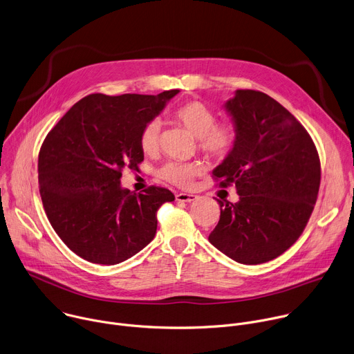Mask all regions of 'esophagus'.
<instances>
[{
    "mask_svg": "<svg viewBox=\"0 0 354 354\" xmlns=\"http://www.w3.org/2000/svg\"><path fill=\"white\" fill-rule=\"evenodd\" d=\"M175 197L178 201H193L197 196L192 194V193H176Z\"/></svg>",
    "mask_w": 354,
    "mask_h": 354,
    "instance_id": "1",
    "label": "esophagus"
}]
</instances>
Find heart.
<instances>
[{
    "label": "heart",
    "instance_id": "1",
    "mask_svg": "<svg viewBox=\"0 0 354 354\" xmlns=\"http://www.w3.org/2000/svg\"><path fill=\"white\" fill-rule=\"evenodd\" d=\"M172 119L196 137L197 148L205 157L213 161L225 160L236 145L238 129L232 120H217L216 113L203 102L192 100L172 112ZM161 124L158 120H149L144 124L138 136V145L145 156H154L160 145ZM201 172L197 161H171L157 169V176L182 189L193 185Z\"/></svg>",
    "mask_w": 354,
    "mask_h": 354
}]
</instances>
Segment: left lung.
Masks as SVG:
<instances>
[{"label":"left lung","mask_w":354,"mask_h":354,"mask_svg":"<svg viewBox=\"0 0 354 354\" xmlns=\"http://www.w3.org/2000/svg\"><path fill=\"white\" fill-rule=\"evenodd\" d=\"M238 129L232 153L213 171L239 201L217 200L221 214L209 241L243 265L269 262L302 234L321 185L318 149L306 130L269 95L238 89L225 104Z\"/></svg>","instance_id":"obj_1"}]
</instances>
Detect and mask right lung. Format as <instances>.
I'll use <instances>...</instances> for the list:
<instances>
[{"label":"right lung","mask_w":354,"mask_h":354,"mask_svg":"<svg viewBox=\"0 0 354 354\" xmlns=\"http://www.w3.org/2000/svg\"><path fill=\"white\" fill-rule=\"evenodd\" d=\"M178 92L88 95L43 140L37 162L43 209L82 259L116 265L156 236L157 212L175 196L161 186L130 192L120 187V178L126 168L138 169L141 129Z\"/></svg>","instance_id":"add662e5"}]
</instances>
